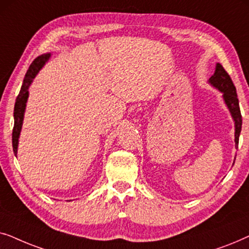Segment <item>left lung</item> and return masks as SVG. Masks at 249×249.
<instances>
[{"mask_svg":"<svg viewBox=\"0 0 249 249\" xmlns=\"http://www.w3.org/2000/svg\"><path fill=\"white\" fill-rule=\"evenodd\" d=\"M210 83L216 87L217 89L223 93V98L226 101V104L229 107V110L232 114V118L236 124V134H234V142L236 145L239 142V135L241 131V124H243V119H241L239 101L237 97L236 87L231 80L229 73L224 70V68L220 63L216 64L215 72L212 77L210 78Z\"/></svg>","mask_w":249,"mask_h":249,"instance_id":"obj_1","label":"left lung"}]
</instances>
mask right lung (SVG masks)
I'll list each match as a JSON object with an SVG mask.
<instances>
[{
    "label": "right lung",
    "mask_w": 249,
    "mask_h": 249,
    "mask_svg": "<svg viewBox=\"0 0 249 249\" xmlns=\"http://www.w3.org/2000/svg\"><path fill=\"white\" fill-rule=\"evenodd\" d=\"M50 54H44V55L37 56L35 60L33 61L30 67L27 70V73L23 79L21 89L19 91V95L17 96L16 104H15V112H13V117H15V125H13L12 130V146L15 155H17V148H18V138L20 135V130H21L22 120H23V113H25L26 108V102L28 98V87L32 84V81L35 76L38 72L43 64L49 60Z\"/></svg>",
    "instance_id": "add662e5"
}]
</instances>
